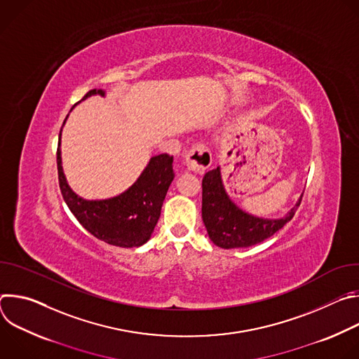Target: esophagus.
Here are the masks:
<instances>
[{
  "label": "esophagus",
  "instance_id": "obj_1",
  "mask_svg": "<svg viewBox=\"0 0 359 359\" xmlns=\"http://www.w3.org/2000/svg\"><path fill=\"white\" fill-rule=\"evenodd\" d=\"M184 165L196 175H203L212 165L210 151L203 144L193 146L184 156Z\"/></svg>",
  "mask_w": 359,
  "mask_h": 359
}]
</instances>
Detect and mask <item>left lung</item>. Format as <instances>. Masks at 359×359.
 I'll return each mask as SVG.
<instances>
[{
  "label": "left lung",
  "instance_id": "obj_1",
  "mask_svg": "<svg viewBox=\"0 0 359 359\" xmlns=\"http://www.w3.org/2000/svg\"><path fill=\"white\" fill-rule=\"evenodd\" d=\"M201 217L210 240L226 250L259 244L283 229L295 215V206L281 219H263L241 210L227 194L220 168L208 172L203 177Z\"/></svg>",
  "mask_w": 359,
  "mask_h": 359
}]
</instances>
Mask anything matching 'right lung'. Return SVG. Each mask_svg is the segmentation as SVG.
Wrapping results in <instances>:
<instances>
[{"label": "right lung", "instance_id": "add662e5", "mask_svg": "<svg viewBox=\"0 0 359 359\" xmlns=\"http://www.w3.org/2000/svg\"><path fill=\"white\" fill-rule=\"evenodd\" d=\"M92 95L105 96V90L92 89L82 100ZM61 135L62 129L57 151L58 179L62 197L72 215L92 236L111 245L123 248L143 245L158 224L166 193L175 179L173 156L163 153L150 158L137 180L123 193L109 198L86 200L69 187L64 175Z\"/></svg>", "mask_w": 359, "mask_h": 359}]
</instances>
